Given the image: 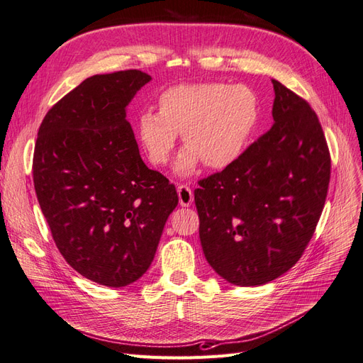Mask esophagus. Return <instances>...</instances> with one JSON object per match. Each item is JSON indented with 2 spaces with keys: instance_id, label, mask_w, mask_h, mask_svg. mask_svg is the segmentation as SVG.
<instances>
[{
  "instance_id": "34e87169",
  "label": "esophagus",
  "mask_w": 363,
  "mask_h": 363,
  "mask_svg": "<svg viewBox=\"0 0 363 363\" xmlns=\"http://www.w3.org/2000/svg\"><path fill=\"white\" fill-rule=\"evenodd\" d=\"M177 194H179V201L180 206L183 207H189L194 201V194L191 191V188L188 184H180L177 188Z\"/></svg>"
}]
</instances>
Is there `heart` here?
Wrapping results in <instances>:
<instances>
[{"label":"heart","instance_id":"1","mask_svg":"<svg viewBox=\"0 0 363 363\" xmlns=\"http://www.w3.org/2000/svg\"><path fill=\"white\" fill-rule=\"evenodd\" d=\"M260 106L250 87L207 82L177 84L157 96V113L138 116L136 131L147 159L167 164L183 135L186 150L175 162V172L191 175L200 162L223 169L247 147L259 123Z\"/></svg>","mask_w":363,"mask_h":363}]
</instances>
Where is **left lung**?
<instances>
[{"label": "left lung", "instance_id": "left-lung-1", "mask_svg": "<svg viewBox=\"0 0 363 363\" xmlns=\"http://www.w3.org/2000/svg\"><path fill=\"white\" fill-rule=\"evenodd\" d=\"M272 86V127L194 192L206 260L238 286L265 284L300 260L330 182L320 119L286 86Z\"/></svg>", "mask_w": 363, "mask_h": 363}]
</instances>
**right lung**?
<instances>
[{
  "instance_id": "add662e5",
  "label": "right lung",
  "mask_w": 363,
  "mask_h": 363,
  "mask_svg": "<svg viewBox=\"0 0 363 363\" xmlns=\"http://www.w3.org/2000/svg\"><path fill=\"white\" fill-rule=\"evenodd\" d=\"M151 77L92 75L43 118L33 155L38 201L60 255L83 277L121 288L144 276L175 186L140 159L125 107Z\"/></svg>"
}]
</instances>
